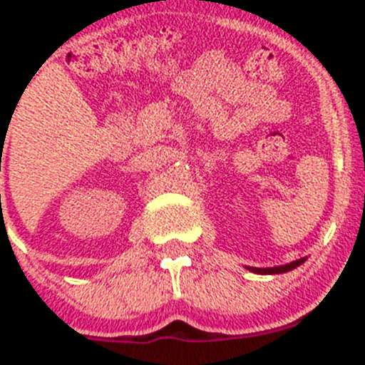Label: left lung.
Masks as SVG:
<instances>
[{
  "label": "left lung",
  "instance_id": "obj_1",
  "mask_svg": "<svg viewBox=\"0 0 365 365\" xmlns=\"http://www.w3.org/2000/svg\"><path fill=\"white\" fill-rule=\"evenodd\" d=\"M305 259H307V257H299V259L291 261V263H287V265L267 267V269H257V267H247V269L254 274H283V272H289V270H294L296 267H299L302 263H305Z\"/></svg>",
  "mask_w": 365,
  "mask_h": 365
}]
</instances>
